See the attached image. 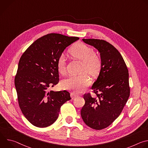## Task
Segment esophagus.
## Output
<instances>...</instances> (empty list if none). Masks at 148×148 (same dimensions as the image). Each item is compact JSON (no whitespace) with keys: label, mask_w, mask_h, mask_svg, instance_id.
Here are the masks:
<instances>
[{"label":"esophagus","mask_w":148,"mask_h":148,"mask_svg":"<svg viewBox=\"0 0 148 148\" xmlns=\"http://www.w3.org/2000/svg\"><path fill=\"white\" fill-rule=\"evenodd\" d=\"M77 97H78V95L76 94L75 93H74V92H71V97L72 98V99H74Z\"/></svg>","instance_id":"34e87169"}]
</instances>
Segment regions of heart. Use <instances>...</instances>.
<instances>
[{
	"label": "heart",
	"mask_w": 148,
	"mask_h": 148,
	"mask_svg": "<svg viewBox=\"0 0 148 148\" xmlns=\"http://www.w3.org/2000/svg\"><path fill=\"white\" fill-rule=\"evenodd\" d=\"M68 53L74 58L82 61L81 73L78 75H71L64 79L61 83L64 89L72 90L75 92H80L85 90L91 84L88 73L92 77H95L100 73L102 67V61L101 57L95 54L94 50L82 43L74 44L69 50ZM57 69L58 73L64 75L66 73L65 58L61 56L57 61Z\"/></svg>",
	"instance_id": "1"
}]
</instances>
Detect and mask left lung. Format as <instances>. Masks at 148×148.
Returning <instances> with one entry per match:
<instances>
[{
    "label": "left lung",
    "instance_id": "1",
    "mask_svg": "<svg viewBox=\"0 0 148 148\" xmlns=\"http://www.w3.org/2000/svg\"><path fill=\"white\" fill-rule=\"evenodd\" d=\"M82 41L100 53L102 67L92 92L83 95L85 104L81 117L89 127L101 130L110 126L121 114L130 95L128 70L118 50L103 40L86 38Z\"/></svg>",
    "mask_w": 148,
    "mask_h": 148
}]
</instances>
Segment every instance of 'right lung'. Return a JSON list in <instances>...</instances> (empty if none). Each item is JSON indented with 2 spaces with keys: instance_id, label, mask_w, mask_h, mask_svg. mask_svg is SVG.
Returning a JSON list of instances; mask_svg holds the SVG:
<instances>
[{
  "instance_id": "obj_1",
  "label": "right lung",
  "mask_w": 148,
  "mask_h": 148,
  "mask_svg": "<svg viewBox=\"0 0 148 148\" xmlns=\"http://www.w3.org/2000/svg\"><path fill=\"white\" fill-rule=\"evenodd\" d=\"M50 33L36 40L21 56L14 85L20 108L34 126L46 128L58 118L60 108L71 99L66 90L49 91L59 82L57 61L64 49L78 40Z\"/></svg>"
}]
</instances>
